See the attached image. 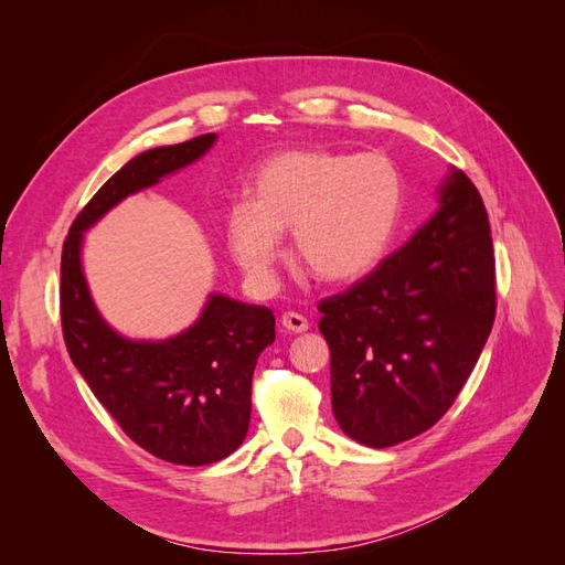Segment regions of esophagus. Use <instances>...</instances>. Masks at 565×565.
Wrapping results in <instances>:
<instances>
[{
  "instance_id": "34e87169",
  "label": "esophagus",
  "mask_w": 565,
  "mask_h": 565,
  "mask_svg": "<svg viewBox=\"0 0 565 565\" xmlns=\"http://www.w3.org/2000/svg\"><path fill=\"white\" fill-rule=\"evenodd\" d=\"M280 322H282V328H285L287 332H295V334H299V332H306V330L311 328V322L306 320L303 316L295 313V311H287V313H282Z\"/></svg>"
}]
</instances>
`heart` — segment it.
Instances as JSON below:
<instances>
[{
    "instance_id": "b5f03b06",
    "label": "heart",
    "mask_w": 565,
    "mask_h": 565,
    "mask_svg": "<svg viewBox=\"0 0 565 565\" xmlns=\"http://www.w3.org/2000/svg\"><path fill=\"white\" fill-rule=\"evenodd\" d=\"M401 207V174L382 152L285 150L256 169L249 202L228 210L226 245L252 280L268 282L289 231L306 273L320 282H351L388 249Z\"/></svg>"
}]
</instances>
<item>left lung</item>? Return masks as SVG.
Returning a JSON list of instances; mask_svg holds the SVG:
<instances>
[{"label":"left lung","mask_w":565,"mask_h":565,"mask_svg":"<svg viewBox=\"0 0 565 565\" xmlns=\"http://www.w3.org/2000/svg\"><path fill=\"white\" fill-rule=\"evenodd\" d=\"M438 202L401 249L318 303L332 413L347 436L370 448L398 446L448 413L494 322L483 198L452 169Z\"/></svg>","instance_id":"obj_1"}]
</instances>
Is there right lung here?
Instances as JSON below:
<instances>
[{"label":"right lung","mask_w":565,"mask_h":565,"mask_svg":"<svg viewBox=\"0 0 565 565\" xmlns=\"http://www.w3.org/2000/svg\"><path fill=\"white\" fill-rule=\"evenodd\" d=\"M214 141L216 134H202L129 160L84 204L61 254V324L75 367L136 446L183 467L212 465L241 448L252 374L276 341V316L266 306L212 295L200 320L179 337L125 339L98 316L79 249L82 233L119 200L195 162Z\"/></svg>","instance_id":"obj_1"}]
</instances>
